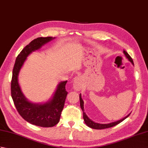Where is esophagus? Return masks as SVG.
Returning a JSON list of instances; mask_svg holds the SVG:
<instances>
[{"label":"esophagus","instance_id":"34e87169","mask_svg":"<svg viewBox=\"0 0 148 148\" xmlns=\"http://www.w3.org/2000/svg\"><path fill=\"white\" fill-rule=\"evenodd\" d=\"M73 88L76 90H80L83 88V79L81 77L78 76L74 78L73 82Z\"/></svg>","mask_w":148,"mask_h":148}]
</instances>
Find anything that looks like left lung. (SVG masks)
<instances>
[{"label": "left lung", "instance_id": "left-lung-1", "mask_svg": "<svg viewBox=\"0 0 148 148\" xmlns=\"http://www.w3.org/2000/svg\"><path fill=\"white\" fill-rule=\"evenodd\" d=\"M123 54L125 55V57H126L128 60L130 62L132 63V64L133 65H134V62H133V60L130 57V56L128 54V53L125 51V50H123ZM79 100H80V106H81V108L82 109V111L83 112V119H84V123H85L86 125H87L88 127H89L92 128H93V129H104V128H110V127H112L115 126V125L119 124V123H121V121H123L124 120V119H126L127 118H128L129 115L130 114H128L127 116H125L123 118H122L121 119H119L118 121H114V122H111V123H107V124H102V123H96L95 121H92V119H90L88 118V116L85 112H84V101L81 98V94L79 95Z\"/></svg>", "mask_w": 148, "mask_h": 148}]
</instances>
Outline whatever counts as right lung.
Masks as SVG:
<instances>
[{
    "label": "right lung",
    "mask_w": 148,
    "mask_h": 148,
    "mask_svg": "<svg viewBox=\"0 0 148 148\" xmlns=\"http://www.w3.org/2000/svg\"><path fill=\"white\" fill-rule=\"evenodd\" d=\"M55 39V37H47L34 39L18 55L12 70L11 90L16 108L25 120L41 127H51L59 122L67 95L65 90L67 81H61L58 84L52 97L47 102L34 103L29 101L22 92L18 82V76L28 56Z\"/></svg>",
    "instance_id": "add662e5"
}]
</instances>
